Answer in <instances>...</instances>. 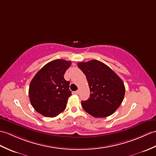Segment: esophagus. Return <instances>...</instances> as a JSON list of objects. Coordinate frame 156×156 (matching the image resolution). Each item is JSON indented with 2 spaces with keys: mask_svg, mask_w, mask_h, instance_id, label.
<instances>
[{
  "mask_svg": "<svg viewBox=\"0 0 156 156\" xmlns=\"http://www.w3.org/2000/svg\"><path fill=\"white\" fill-rule=\"evenodd\" d=\"M79 92H80V91H79V90H76V91H75L74 92V94H79Z\"/></svg>",
  "mask_w": 156,
  "mask_h": 156,
  "instance_id": "1",
  "label": "esophagus"
}]
</instances>
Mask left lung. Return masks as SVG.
<instances>
[{
  "instance_id": "1",
  "label": "left lung",
  "mask_w": 156,
  "mask_h": 156,
  "mask_svg": "<svg viewBox=\"0 0 156 156\" xmlns=\"http://www.w3.org/2000/svg\"><path fill=\"white\" fill-rule=\"evenodd\" d=\"M86 75L90 95L82 101L83 109L95 118L108 117L120 106L125 94L122 80L103 62L97 60L78 62Z\"/></svg>"
}]
</instances>
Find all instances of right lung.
I'll return each mask as SVG.
<instances>
[{"label":"right lung","mask_w":156,"mask_h":156,"mask_svg":"<svg viewBox=\"0 0 156 156\" xmlns=\"http://www.w3.org/2000/svg\"><path fill=\"white\" fill-rule=\"evenodd\" d=\"M71 62L57 59L44 65L32 78L28 96L34 110L46 117L62 112L71 95L70 82L64 78Z\"/></svg>","instance_id":"right-lung-1"}]
</instances>
